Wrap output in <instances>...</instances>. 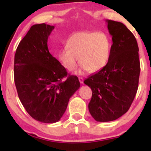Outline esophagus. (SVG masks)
Wrapping results in <instances>:
<instances>
[{"instance_id": "obj_1", "label": "esophagus", "mask_w": 151, "mask_h": 151, "mask_svg": "<svg viewBox=\"0 0 151 151\" xmlns=\"http://www.w3.org/2000/svg\"><path fill=\"white\" fill-rule=\"evenodd\" d=\"M79 82L81 83V84H83V82H84V79H83L82 77H79Z\"/></svg>"}]
</instances>
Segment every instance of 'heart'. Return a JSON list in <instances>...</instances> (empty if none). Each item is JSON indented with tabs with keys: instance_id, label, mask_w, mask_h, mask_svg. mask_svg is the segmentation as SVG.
I'll return each mask as SVG.
<instances>
[{
	"instance_id": "heart-1",
	"label": "heart",
	"mask_w": 151,
	"mask_h": 151,
	"mask_svg": "<svg viewBox=\"0 0 151 151\" xmlns=\"http://www.w3.org/2000/svg\"><path fill=\"white\" fill-rule=\"evenodd\" d=\"M110 52V40L106 35L86 31L72 35L67 45L59 51L58 59L69 71L75 68L79 60L81 70L92 73L105 67Z\"/></svg>"
}]
</instances>
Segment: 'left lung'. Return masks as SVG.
Wrapping results in <instances>:
<instances>
[{
  "mask_svg": "<svg viewBox=\"0 0 151 151\" xmlns=\"http://www.w3.org/2000/svg\"><path fill=\"white\" fill-rule=\"evenodd\" d=\"M106 22L113 42L108 63L84 81L92 91L89 111L99 122L114 121L128 111L136 96L141 71L135 36L122 22Z\"/></svg>",
  "mask_w": 151,
  "mask_h": 151,
  "instance_id": "obj_1",
  "label": "left lung"
}]
</instances>
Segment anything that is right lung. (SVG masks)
Segmentation results:
<instances>
[{
  "instance_id": "add662e5",
  "label": "right lung",
  "mask_w": 151,
  "mask_h": 151,
  "mask_svg": "<svg viewBox=\"0 0 151 151\" xmlns=\"http://www.w3.org/2000/svg\"><path fill=\"white\" fill-rule=\"evenodd\" d=\"M54 28L45 23L32 25L19 43L14 60L18 97L31 117L45 124L60 121L80 87L78 77L67 74L50 53L47 39Z\"/></svg>"
}]
</instances>
